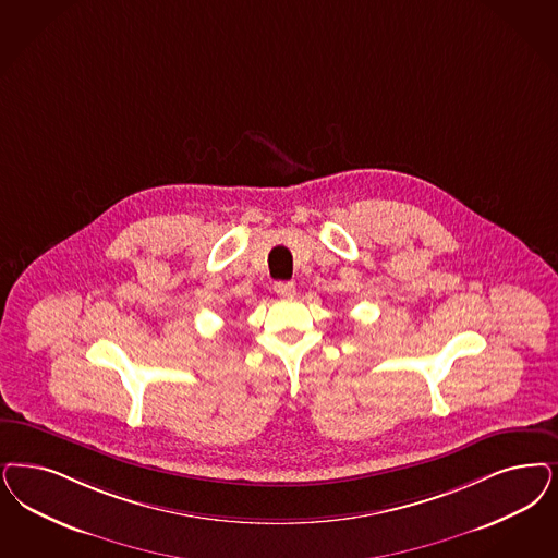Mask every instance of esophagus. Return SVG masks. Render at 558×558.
Returning a JSON list of instances; mask_svg holds the SVG:
<instances>
[{
    "label": "esophagus",
    "mask_w": 558,
    "mask_h": 558,
    "mask_svg": "<svg viewBox=\"0 0 558 558\" xmlns=\"http://www.w3.org/2000/svg\"><path fill=\"white\" fill-rule=\"evenodd\" d=\"M274 290H276V294H278V296H282V299H292V296H294V292H296L292 282H276V284H274Z\"/></svg>",
    "instance_id": "obj_1"
}]
</instances>
